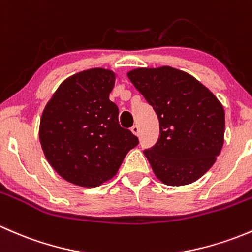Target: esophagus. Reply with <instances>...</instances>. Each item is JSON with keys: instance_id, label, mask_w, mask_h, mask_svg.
Listing matches in <instances>:
<instances>
[{"instance_id": "obj_1", "label": "esophagus", "mask_w": 252, "mask_h": 252, "mask_svg": "<svg viewBox=\"0 0 252 252\" xmlns=\"http://www.w3.org/2000/svg\"><path fill=\"white\" fill-rule=\"evenodd\" d=\"M130 130H131V133L135 134V135H139V133H140V129H139L138 126H131Z\"/></svg>"}]
</instances>
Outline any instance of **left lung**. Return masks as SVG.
I'll return each instance as SVG.
<instances>
[{
    "instance_id": "left-lung-1",
    "label": "left lung",
    "mask_w": 252,
    "mask_h": 252,
    "mask_svg": "<svg viewBox=\"0 0 252 252\" xmlns=\"http://www.w3.org/2000/svg\"><path fill=\"white\" fill-rule=\"evenodd\" d=\"M126 75L158 118V139L144 151L157 178L179 187L202 177L223 146L220 101L194 77L172 67L138 68Z\"/></svg>"
}]
</instances>
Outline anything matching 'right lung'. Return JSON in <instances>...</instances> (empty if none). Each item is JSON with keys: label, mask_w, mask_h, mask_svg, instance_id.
<instances>
[{"label": "right lung", "mask_w": 252, "mask_h": 252, "mask_svg": "<svg viewBox=\"0 0 252 252\" xmlns=\"http://www.w3.org/2000/svg\"><path fill=\"white\" fill-rule=\"evenodd\" d=\"M113 72L94 68L65 79L40 122V142L52 168L67 182L94 188L114 177L138 136L119 126L110 100Z\"/></svg>", "instance_id": "obj_1"}]
</instances>
